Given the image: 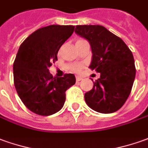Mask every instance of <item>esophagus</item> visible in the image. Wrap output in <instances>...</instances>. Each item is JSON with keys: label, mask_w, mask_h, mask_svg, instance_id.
I'll return each instance as SVG.
<instances>
[{"label": "esophagus", "mask_w": 148, "mask_h": 148, "mask_svg": "<svg viewBox=\"0 0 148 148\" xmlns=\"http://www.w3.org/2000/svg\"><path fill=\"white\" fill-rule=\"evenodd\" d=\"M76 81H80V80H83V78L82 77H80V76H76Z\"/></svg>", "instance_id": "1"}]
</instances>
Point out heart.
Wrapping results in <instances>:
<instances>
[{
	"mask_svg": "<svg viewBox=\"0 0 148 148\" xmlns=\"http://www.w3.org/2000/svg\"><path fill=\"white\" fill-rule=\"evenodd\" d=\"M79 41H82V39H80ZM69 68L72 72H79L81 70V65H79V64H72V65L69 66Z\"/></svg>",
	"mask_w": 148,
	"mask_h": 148,
	"instance_id": "b5f03b06",
	"label": "heart"
}]
</instances>
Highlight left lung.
Wrapping results in <instances>:
<instances>
[{
    "label": "left lung",
    "instance_id": "obj_1",
    "mask_svg": "<svg viewBox=\"0 0 148 148\" xmlns=\"http://www.w3.org/2000/svg\"><path fill=\"white\" fill-rule=\"evenodd\" d=\"M75 32L90 43L92 56L89 68L101 74L84 94L85 102L101 114L119 110L130 95L135 78L131 51L122 38L102 25H76Z\"/></svg>",
    "mask_w": 148,
    "mask_h": 148
}]
</instances>
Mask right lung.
Instances as JSON below:
<instances>
[{"instance_id": "1", "label": "right lung", "mask_w": 148, "mask_h": 148, "mask_svg": "<svg viewBox=\"0 0 148 148\" xmlns=\"http://www.w3.org/2000/svg\"><path fill=\"white\" fill-rule=\"evenodd\" d=\"M74 28L73 25L45 26L26 38L18 49L14 63L15 88L25 107L36 114L49 116L60 110L66 99L65 92L76 83L73 74L53 77L49 72Z\"/></svg>"}]
</instances>
